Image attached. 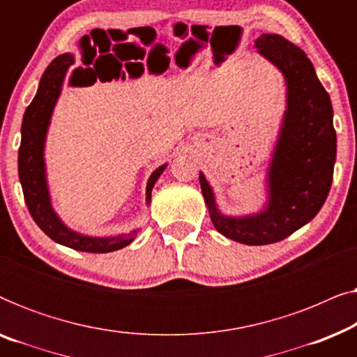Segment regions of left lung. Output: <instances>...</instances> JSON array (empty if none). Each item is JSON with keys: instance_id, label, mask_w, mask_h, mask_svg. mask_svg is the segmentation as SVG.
Masks as SVG:
<instances>
[{"instance_id": "8db88e82", "label": "left lung", "mask_w": 357, "mask_h": 357, "mask_svg": "<svg viewBox=\"0 0 357 357\" xmlns=\"http://www.w3.org/2000/svg\"><path fill=\"white\" fill-rule=\"evenodd\" d=\"M255 47L287 86L284 119L268 167V202L260 213L226 216L203 172L199 185L219 234L245 245H266L289 237L324 206L333 180L336 133L330 96L305 53L278 33H261Z\"/></svg>"}]
</instances>
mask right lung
<instances>
[{
  "label": "right lung",
  "instance_id": "right-lung-1",
  "mask_svg": "<svg viewBox=\"0 0 357 357\" xmlns=\"http://www.w3.org/2000/svg\"><path fill=\"white\" fill-rule=\"evenodd\" d=\"M73 63H75V56L71 53H63V55L56 56L43 73L37 94L31 105L26 109L21 126L22 136L17 159L19 180H21L29 213H31L37 226L52 241L70 247L73 250L109 253L130 245L135 241L138 229H135L130 234H120V236L114 237H91L71 231L53 209L47 185L45 159H43L47 131L53 109H55L58 97L61 94L63 81H65L66 73ZM165 167H167V164L160 165L151 174L148 185H146V203L148 204L151 203V192H153L154 183L158 182Z\"/></svg>",
  "mask_w": 357,
  "mask_h": 357
}]
</instances>
